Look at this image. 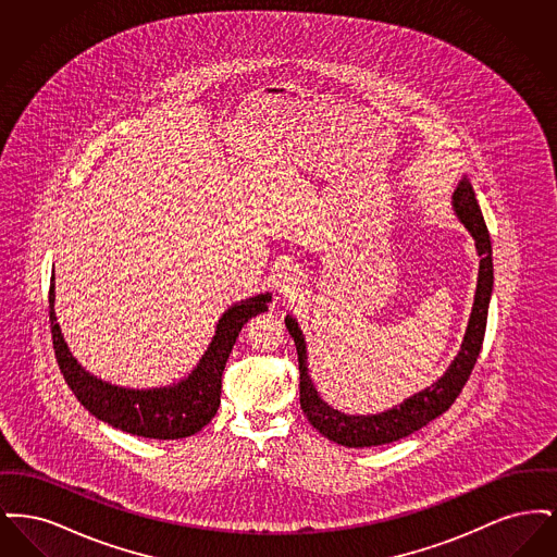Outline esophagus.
Wrapping results in <instances>:
<instances>
[{"instance_id": "obj_1", "label": "esophagus", "mask_w": 557, "mask_h": 557, "mask_svg": "<svg viewBox=\"0 0 557 557\" xmlns=\"http://www.w3.org/2000/svg\"><path fill=\"white\" fill-rule=\"evenodd\" d=\"M275 288L282 296H290L298 288V271L290 265H282L275 275Z\"/></svg>"}]
</instances>
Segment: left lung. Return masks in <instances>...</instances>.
Here are the masks:
<instances>
[{
  "label": "left lung",
  "instance_id": "1",
  "mask_svg": "<svg viewBox=\"0 0 557 557\" xmlns=\"http://www.w3.org/2000/svg\"><path fill=\"white\" fill-rule=\"evenodd\" d=\"M453 207L457 216L461 219V223L476 239V250L480 255L476 298H474L472 318L468 323V332L459 355L450 363L447 373L430 388L377 416H345L319 398L318 391L313 388V382L307 373V350H305L307 346H305L302 332L298 330V323L294 319L286 318V327L294 338L296 352H298L300 407L307 420L313 424V428H318L325 438L345 447H375V445L395 443L398 438L413 434L416 430L424 428L438 416H443L463 391L470 373L476 366L484 332H486L488 302L493 292V250H491V236H488L484 216L478 207L476 194L468 180H463L457 187V191L453 194Z\"/></svg>",
  "mask_w": 557,
  "mask_h": 557
}]
</instances>
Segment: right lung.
I'll use <instances>...</instances> for the list:
<instances>
[{
  "label": "right lung",
  "mask_w": 557,
  "mask_h": 557,
  "mask_svg": "<svg viewBox=\"0 0 557 557\" xmlns=\"http://www.w3.org/2000/svg\"><path fill=\"white\" fill-rule=\"evenodd\" d=\"M269 294L230 307L216 323L209 350L191 375L171 388L129 391L107 384L81 368L64 343L53 313V275L50 280V327L53 352L69 388L98 420L144 438H186L211 422L221 403V380L239 330L263 313Z\"/></svg>",
  "instance_id": "1"
}]
</instances>
